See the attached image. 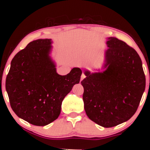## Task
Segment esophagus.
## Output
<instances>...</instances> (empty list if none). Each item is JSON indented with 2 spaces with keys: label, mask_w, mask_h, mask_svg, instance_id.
Listing matches in <instances>:
<instances>
[{
  "label": "esophagus",
  "mask_w": 150,
  "mask_h": 150,
  "mask_svg": "<svg viewBox=\"0 0 150 150\" xmlns=\"http://www.w3.org/2000/svg\"><path fill=\"white\" fill-rule=\"evenodd\" d=\"M85 74H83V73H82V75H81V80H83V79L85 78Z\"/></svg>",
  "instance_id": "1"
}]
</instances>
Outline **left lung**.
Segmentation results:
<instances>
[{"label": "left lung", "instance_id": "left-lung-1", "mask_svg": "<svg viewBox=\"0 0 150 150\" xmlns=\"http://www.w3.org/2000/svg\"><path fill=\"white\" fill-rule=\"evenodd\" d=\"M106 45L104 70H84L86 78L81 84L87 116L101 126L111 128L135 114L145 89V75L135 49L116 37L107 38Z\"/></svg>", "mask_w": 150, "mask_h": 150}]
</instances>
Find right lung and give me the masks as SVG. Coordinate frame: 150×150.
<instances>
[{
  "label": "right lung",
  "instance_id": "right-lung-1",
  "mask_svg": "<svg viewBox=\"0 0 150 150\" xmlns=\"http://www.w3.org/2000/svg\"><path fill=\"white\" fill-rule=\"evenodd\" d=\"M52 40L39 39L27 44L13 58L6 80L12 109L31 124L44 126L57 119L62 101L75 84L82 70L73 68L66 75L56 72L51 58Z\"/></svg>",
  "mask_w": 150,
  "mask_h": 150
}]
</instances>
